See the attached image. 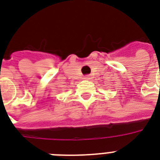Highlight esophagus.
<instances>
[{"mask_svg":"<svg viewBox=\"0 0 160 160\" xmlns=\"http://www.w3.org/2000/svg\"><path fill=\"white\" fill-rule=\"evenodd\" d=\"M85 80H91V78L90 77V76H89V75H86V76H85Z\"/></svg>","mask_w":160,"mask_h":160,"instance_id":"obj_1","label":"esophagus"}]
</instances>
